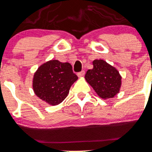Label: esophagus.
<instances>
[{"instance_id":"obj_1","label":"esophagus","mask_w":152,"mask_h":152,"mask_svg":"<svg viewBox=\"0 0 152 152\" xmlns=\"http://www.w3.org/2000/svg\"><path fill=\"white\" fill-rule=\"evenodd\" d=\"M85 72L84 70H82V71H81V72L77 73V76L79 77H83L84 75H85Z\"/></svg>"}]
</instances>
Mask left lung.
Returning <instances> with one entry per match:
<instances>
[{
	"instance_id": "obj_1",
	"label": "left lung",
	"mask_w": 152,
	"mask_h": 152,
	"mask_svg": "<svg viewBox=\"0 0 152 152\" xmlns=\"http://www.w3.org/2000/svg\"><path fill=\"white\" fill-rule=\"evenodd\" d=\"M93 68L88 70L85 78L99 96L103 99L113 98L119 93L121 76L118 71L104 60H94Z\"/></svg>"
}]
</instances>
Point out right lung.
I'll return each instance as SVG.
<instances>
[{
	"instance_id": "add662e5",
	"label": "right lung",
	"mask_w": 152,
	"mask_h": 152,
	"mask_svg": "<svg viewBox=\"0 0 152 152\" xmlns=\"http://www.w3.org/2000/svg\"><path fill=\"white\" fill-rule=\"evenodd\" d=\"M77 79L70 63L50 60L39 66L35 72L33 90L46 104L56 106L66 98L71 86Z\"/></svg>"
}]
</instances>
